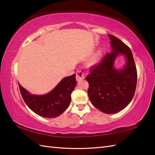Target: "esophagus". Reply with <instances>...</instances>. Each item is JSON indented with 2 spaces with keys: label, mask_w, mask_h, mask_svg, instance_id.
<instances>
[{
  "label": "esophagus",
  "mask_w": 155,
  "mask_h": 155,
  "mask_svg": "<svg viewBox=\"0 0 155 155\" xmlns=\"http://www.w3.org/2000/svg\"><path fill=\"white\" fill-rule=\"evenodd\" d=\"M76 78H77V81H81L83 80L84 78V72L81 71H78L77 73H76Z\"/></svg>",
  "instance_id": "34e87169"
}]
</instances>
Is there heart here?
I'll use <instances>...</instances> for the list:
<instances>
[{"mask_svg":"<svg viewBox=\"0 0 155 155\" xmlns=\"http://www.w3.org/2000/svg\"><path fill=\"white\" fill-rule=\"evenodd\" d=\"M99 55H100V53L99 52H98V53L95 56V57L94 58V59L93 60V63H95V62H96L97 61V60H98V57H99Z\"/></svg>","mask_w":155,"mask_h":155,"instance_id":"1","label":"heart"}]
</instances>
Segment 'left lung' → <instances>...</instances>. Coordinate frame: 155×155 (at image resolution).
I'll list each match as a JSON object with an SVG mask.
<instances>
[{
    "instance_id": "obj_1",
    "label": "left lung",
    "mask_w": 155,
    "mask_h": 155,
    "mask_svg": "<svg viewBox=\"0 0 155 155\" xmlns=\"http://www.w3.org/2000/svg\"><path fill=\"white\" fill-rule=\"evenodd\" d=\"M112 51L99 63L90 68L86 80L89 87L88 95L94 107L107 114L122 110L130 103L135 93L137 71L130 48L114 36L108 35ZM118 54L127 58V63L120 70L114 67Z\"/></svg>"
}]
</instances>
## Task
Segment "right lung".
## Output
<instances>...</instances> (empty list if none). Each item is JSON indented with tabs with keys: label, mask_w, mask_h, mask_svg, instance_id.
Wrapping results in <instances>:
<instances>
[{
	"label": "right lung",
	"mask_w": 155,
	"mask_h": 155,
	"mask_svg": "<svg viewBox=\"0 0 155 155\" xmlns=\"http://www.w3.org/2000/svg\"><path fill=\"white\" fill-rule=\"evenodd\" d=\"M76 74L65 77L50 93L44 95L31 94L18 83L23 100L31 110L39 116L54 118L69 107L72 92L77 84Z\"/></svg>",
	"instance_id": "add662e5"
}]
</instances>
